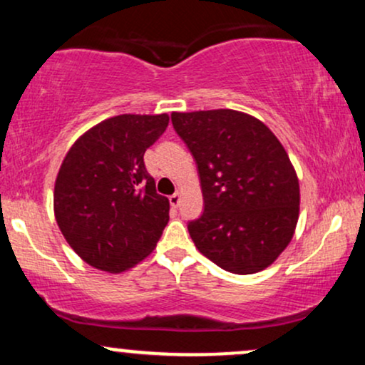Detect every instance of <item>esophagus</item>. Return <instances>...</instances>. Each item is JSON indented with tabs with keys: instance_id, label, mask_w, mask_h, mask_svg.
I'll return each instance as SVG.
<instances>
[{
	"instance_id": "obj_1",
	"label": "esophagus",
	"mask_w": 365,
	"mask_h": 365,
	"mask_svg": "<svg viewBox=\"0 0 365 365\" xmlns=\"http://www.w3.org/2000/svg\"><path fill=\"white\" fill-rule=\"evenodd\" d=\"M180 199H182V195H180V192H175L173 195H170V204L173 207H178L180 206Z\"/></svg>"
}]
</instances>
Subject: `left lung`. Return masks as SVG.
I'll use <instances>...</instances> for the list:
<instances>
[{
  "label": "left lung",
  "mask_w": 365,
  "mask_h": 365,
  "mask_svg": "<svg viewBox=\"0 0 365 365\" xmlns=\"http://www.w3.org/2000/svg\"><path fill=\"white\" fill-rule=\"evenodd\" d=\"M195 159L204 212L187 228L200 254L225 271H262L290 244L299 180L287 150L262 121L233 110L171 113Z\"/></svg>",
  "instance_id": "8db88e82"
}]
</instances>
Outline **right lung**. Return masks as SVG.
Wrapping results in <instances>:
<instances>
[{
    "label": "right lung",
    "instance_id": "obj_1",
    "mask_svg": "<svg viewBox=\"0 0 365 365\" xmlns=\"http://www.w3.org/2000/svg\"><path fill=\"white\" fill-rule=\"evenodd\" d=\"M168 115L104 120L72 145L54 185V216L70 247L91 266L121 273L150 254L170 220L144 154Z\"/></svg>",
    "mask_w": 365,
    "mask_h": 365
}]
</instances>
